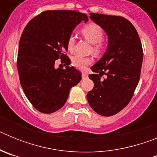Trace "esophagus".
Wrapping results in <instances>:
<instances>
[{
  "instance_id": "esophagus-1",
  "label": "esophagus",
  "mask_w": 157,
  "mask_h": 157,
  "mask_svg": "<svg viewBox=\"0 0 157 157\" xmlns=\"http://www.w3.org/2000/svg\"><path fill=\"white\" fill-rule=\"evenodd\" d=\"M87 77H88V75H87L86 72H82V78H86Z\"/></svg>"
}]
</instances>
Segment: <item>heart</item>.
Instances as JSON below:
<instances>
[{
  "label": "heart",
  "instance_id": "heart-1",
  "mask_svg": "<svg viewBox=\"0 0 157 157\" xmlns=\"http://www.w3.org/2000/svg\"><path fill=\"white\" fill-rule=\"evenodd\" d=\"M82 34L86 39L94 45L93 51L94 53L98 54L103 49V45L101 43V40L103 38V30L101 27L95 23H90L83 27L81 30ZM75 37L71 35L67 39V48L69 50H72L74 48ZM93 59L91 57H85L80 55H75L71 58V64L75 67L80 70L85 69L87 66L91 64Z\"/></svg>",
  "mask_w": 157,
  "mask_h": 157
}]
</instances>
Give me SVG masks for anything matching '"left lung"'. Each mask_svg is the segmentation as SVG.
Wrapping results in <instances>:
<instances>
[{
  "label": "left lung",
  "instance_id": "left-lung-1",
  "mask_svg": "<svg viewBox=\"0 0 157 157\" xmlns=\"http://www.w3.org/2000/svg\"><path fill=\"white\" fill-rule=\"evenodd\" d=\"M90 19L99 25L108 36L103 56L89 75L94 83L87 94L90 107L103 116L116 115L124 109L138 86L143 60V51L135 27L121 16L90 13ZM105 74L106 78L101 80Z\"/></svg>",
  "mask_w": 157,
  "mask_h": 157
}]
</instances>
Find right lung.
<instances>
[{"mask_svg": "<svg viewBox=\"0 0 157 157\" xmlns=\"http://www.w3.org/2000/svg\"><path fill=\"white\" fill-rule=\"evenodd\" d=\"M88 19L86 14L75 11H45L23 30L17 59L19 80L27 99L40 112L50 114L61 109L71 89L81 81V73L68 66L70 59L63 52L68 48L73 30ZM59 58L65 69L55 67Z\"/></svg>", "mask_w": 157, "mask_h": 157, "instance_id": "add662e5", "label": "right lung"}]
</instances>
